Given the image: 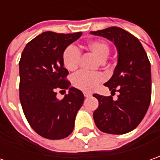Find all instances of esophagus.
I'll return each instance as SVG.
<instances>
[{"label": "esophagus", "mask_w": 160, "mask_h": 160, "mask_svg": "<svg viewBox=\"0 0 160 160\" xmlns=\"http://www.w3.org/2000/svg\"><path fill=\"white\" fill-rule=\"evenodd\" d=\"M83 94H84L85 97H89V96H91V95H92V94H90V93H88V92H84V93H83Z\"/></svg>", "instance_id": "1"}]
</instances>
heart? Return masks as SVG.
<instances>
[{"label": "heart", "mask_w": 160, "mask_h": 160, "mask_svg": "<svg viewBox=\"0 0 160 160\" xmlns=\"http://www.w3.org/2000/svg\"><path fill=\"white\" fill-rule=\"evenodd\" d=\"M87 49L90 52L96 57L100 61L103 62L108 56L110 52V47L108 42L102 39H94L89 41L87 44ZM80 52L75 46L69 45L67 46L62 53V62L63 66L66 70L70 72L75 71L80 66ZM105 80V77L102 73H87L84 72H80L76 73L72 78V85L82 91L90 92L93 91L102 83Z\"/></svg>", "instance_id": "1"}]
</instances>
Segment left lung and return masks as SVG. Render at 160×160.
Listing matches in <instances>:
<instances>
[{
	"label": "left lung",
	"instance_id": "1",
	"mask_svg": "<svg viewBox=\"0 0 160 160\" xmlns=\"http://www.w3.org/2000/svg\"><path fill=\"white\" fill-rule=\"evenodd\" d=\"M91 34L114 42L118 62L111 79L104 86L111 93L119 92L117 100L94 94L99 106L94 111L95 125L102 132L121 135L133 130L148 109L152 97L151 65L140 41L118 27H109Z\"/></svg>",
	"mask_w": 160,
	"mask_h": 160
}]
</instances>
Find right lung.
I'll return each instance as SVG.
<instances>
[{
	"label": "right lung",
	"mask_w": 160,
	"mask_h": 160,
	"mask_svg": "<svg viewBox=\"0 0 160 160\" xmlns=\"http://www.w3.org/2000/svg\"><path fill=\"white\" fill-rule=\"evenodd\" d=\"M81 35L43 32L27 43L22 53L21 104L30 127L44 138L62 139L71 134L84 102L82 92L75 88H70L62 100L56 97L58 90H66L70 85L62 53Z\"/></svg>",
	"instance_id": "1"
}]
</instances>
